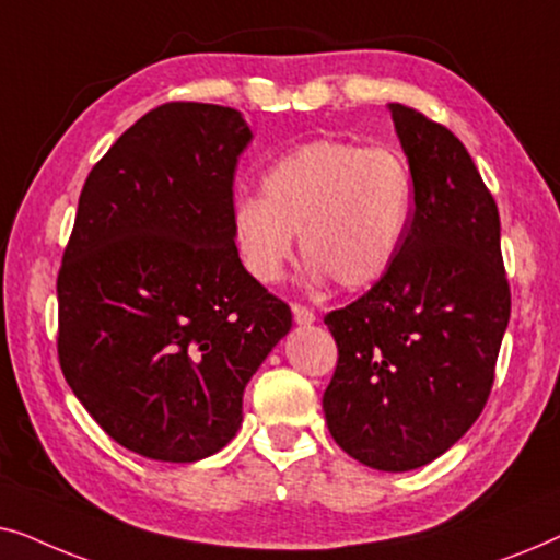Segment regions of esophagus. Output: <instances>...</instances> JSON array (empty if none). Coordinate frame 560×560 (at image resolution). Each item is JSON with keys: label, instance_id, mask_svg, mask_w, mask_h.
Returning <instances> with one entry per match:
<instances>
[{"label": "esophagus", "instance_id": "34e87169", "mask_svg": "<svg viewBox=\"0 0 560 560\" xmlns=\"http://www.w3.org/2000/svg\"><path fill=\"white\" fill-rule=\"evenodd\" d=\"M293 318H295L298 326H311V324H316V313H313L311 308H305V305H301V303L293 305Z\"/></svg>", "mask_w": 560, "mask_h": 560}]
</instances>
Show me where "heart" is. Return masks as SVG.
<instances>
[{"instance_id":"b5f03b06","label":"heart","mask_w":560,"mask_h":560,"mask_svg":"<svg viewBox=\"0 0 560 560\" xmlns=\"http://www.w3.org/2000/svg\"><path fill=\"white\" fill-rule=\"evenodd\" d=\"M416 211L402 152L316 140L267 167L259 198H240L232 236L244 270L275 285L293 259V234L316 280L347 290L380 282L400 255Z\"/></svg>"}]
</instances>
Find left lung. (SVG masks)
<instances>
[{
	"label": "left lung",
	"instance_id": "obj_1",
	"mask_svg": "<svg viewBox=\"0 0 560 560\" xmlns=\"http://www.w3.org/2000/svg\"><path fill=\"white\" fill-rule=\"evenodd\" d=\"M416 180V211L395 265L347 308L326 313L339 362L326 425L351 458L418 469L481 416L510 320L500 211L458 137L389 104Z\"/></svg>",
	"mask_w": 560,
	"mask_h": 560
}]
</instances>
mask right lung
I'll return each mask as SVG.
<instances>
[{
  "label": "right lung",
  "mask_w": 560,
  "mask_h": 560,
  "mask_svg": "<svg viewBox=\"0 0 560 560\" xmlns=\"http://www.w3.org/2000/svg\"><path fill=\"white\" fill-rule=\"evenodd\" d=\"M229 106L171 102L137 119L83 183L58 272V362L89 416L155 462L217 454L293 313L244 270L232 236Z\"/></svg>",
  "instance_id": "right-lung-1"
}]
</instances>
